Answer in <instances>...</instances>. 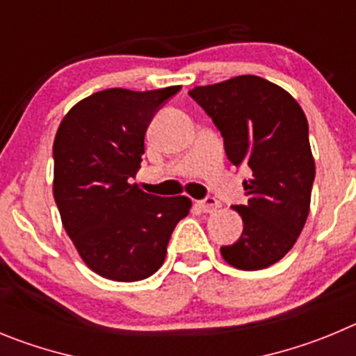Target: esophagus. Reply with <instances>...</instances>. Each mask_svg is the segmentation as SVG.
<instances>
[{
	"label": "esophagus",
	"mask_w": 356,
	"mask_h": 356,
	"mask_svg": "<svg viewBox=\"0 0 356 356\" xmlns=\"http://www.w3.org/2000/svg\"><path fill=\"white\" fill-rule=\"evenodd\" d=\"M197 206L200 207L202 211H204V213H214V211L218 209V207H220V204H218V200L216 198H206V200H198L197 202Z\"/></svg>",
	"instance_id": "1"
}]
</instances>
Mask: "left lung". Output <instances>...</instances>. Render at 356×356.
<instances>
[{
  "label": "left lung",
  "mask_w": 356,
  "mask_h": 356,
  "mask_svg": "<svg viewBox=\"0 0 356 356\" xmlns=\"http://www.w3.org/2000/svg\"><path fill=\"white\" fill-rule=\"evenodd\" d=\"M190 95L222 133L230 163L254 172L243 182L246 206L234 207L241 238L222 246V257L238 270H264L293 248L309 216L316 163L305 113L289 92L252 74L195 86Z\"/></svg>",
  "instance_id": "left-lung-1"
}]
</instances>
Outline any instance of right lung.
<instances>
[{"label": "right lung", "instance_id": "1", "mask_svg": "<svg viewBox=\"0 0 356 356\" xmlns=\"http://www.w3.org/2000/svg\"><path fill=\"white\" fill-rule=\"evenodd\" d=\"M181 86L133 92L108 88L70 108L53 143V195L62 225L94 273L117 282L154 275L166 257L184 195L156 197L131 184L156 110Z\"/></svg>", "mask_w": 356, "mask_h": 356}]
</instances>
